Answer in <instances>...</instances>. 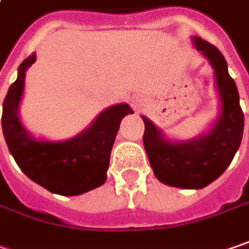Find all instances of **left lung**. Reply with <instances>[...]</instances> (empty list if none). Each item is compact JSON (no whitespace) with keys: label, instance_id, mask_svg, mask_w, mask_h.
I'll list each match as a JSON object with an SVG mask.
<instances>
[{"label":"left lung","instance_id":"left-lung-1","mask_svg":"<svg viewBox=\"0 0 249 249\" xmlns=\"http://www.w3.org/2000/svg\"><path fill=\"white\" fill-rule=\"evenodd\" d=\"M192 43L214 72L220 110L210 129L191 140H174L150 119L142 116L145 126L144 148L156 178L180 189H202L217 179L240 148L244 131L240 95L226 58L217 47L202 37L192 36Z\"/></svg>","mask_w":249,"mask_h":249}]
</instances>
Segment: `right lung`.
<instances>
[{
    "instance_id": "right-lung-1",
    "label": "right lung",
    "mask_w": 249,
    "mask_h": 249,
    "mask_svg": "<svg viewBox=\"0 0 249 249\" xmlns=\"http://www.w3.org/2000/svg\"><path fill=\"white\" fill-rule=\"evenodd\" d=\"M35 61L36 53L22 61L2 105L1 124L9 153L22 172L49 192L77 196L92 191L105 183L120 122L133 109L127 104L109 106L85 130L69 140L36 139L19 116L26 71Z\"/></svg>"
}]
</instances>
